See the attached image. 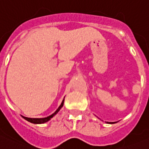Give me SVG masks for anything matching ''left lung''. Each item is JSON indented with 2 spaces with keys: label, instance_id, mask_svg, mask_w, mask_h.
Masks as SVG:
<instances>
[{
  "label": "left lung",
  "instance_id": "1",
  "mask_svg": "<svg viewBox=\"0 0 149 149\" xmlns=\"http://www.w3.org/2000/svg\"><path fill=\"white\" fill-rule=\"evenodd\" d=\"M107 123H110V124H112V123H117V122H107Z\"/></svg>",
  "mask_w": 149,
  "mask_h": 149
}]
</instances>
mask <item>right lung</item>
Wrapping results in <instances>:
<instances>
[{
    "mask_svg": "<svg viewBox=\"0 0 149 149\" xmlns=\"http://www.w3.org/2000/svg\"><path fill=\"white\" fill-rule=\"evenodd\" d=\"M64 101H65V98H64V99L62 100V103H61V104H60V106L58 107V109H56V110L55 112L52 114V115H49V116L46 117V118H27V117H24V116H23V118L25 119V120H28V121L30 122V123H34V124H41V123H46V122H48V120H51L53 117L55 116V115L58 113V112L60 110L61 108L63 107Z\"/></svg>",
    "mask_w": 149,
    "mask_h": 149,
    "instance_id": "add662e5",
    "label": "right lung"
}]
</instances>
